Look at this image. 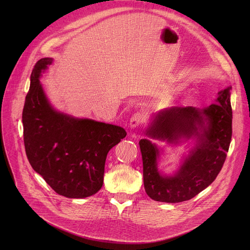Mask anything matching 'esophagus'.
Instances as JSON below:
<instances>
[{
    "instance_id": "obj_1",
    "label": "esophagus",
    "mask_w": 250,
    "mask_h": 250,
    "mask_svg": "<svg viewBox=\"0 0 250 250\" xmlns=\"http://www.w3.org/2000/svg\"><path fill=\"white\" fill-rule=\"evenodd\" d=\"M143 121H144V117H143V115L140 112L135 113L132 116V118H130V121H129V127L130 128H135V127L139 126L143 123Z\"/></svg>"
}]
</instances>
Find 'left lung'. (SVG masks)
I'll return each instance as SVG.
<instances>
[{"instance_id": "obj_1", "label": "left lung", "mask_w": 250, "mask_h": 250, "mask_svg": "<svg viewBox=\"0 0 250 250\" xmlns=\"http://www.w3.org/2000/svg\"><path fill=\"white\" fill-rule=\"evenodd\" d=\"M232 87L220 91L216 102L204 108L173 106L151 117L147 139L139 142L144 187L157 202L180 203L192 199L216 179L227 157L232 137ZM152 139L178 145L194 141L178 170L166 175L158 169L160 149Z\"/></svg>"}]
</instances>
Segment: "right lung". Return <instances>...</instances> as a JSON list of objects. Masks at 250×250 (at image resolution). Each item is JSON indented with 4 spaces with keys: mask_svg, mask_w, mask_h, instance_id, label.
<instances>
[{
    "mask_svg": "<svg viewBox=\"0 0 250 250\" xmlns=\"http://www.w3.org/2000/svg\"><path fill=\"white\" fill-rule=\"evenodd\" d=\"M52 61L39 60L30 76L22 113L25 151L34 171L57 193L84 199L102 188L106 156L126 133L55 109L39 80Z\"/></svg>",
    "mask_w": 250,
    "mask_h": 250,
    "instance_id": "right-lung-1",
    "label": "right lung"
}]
</instances>
